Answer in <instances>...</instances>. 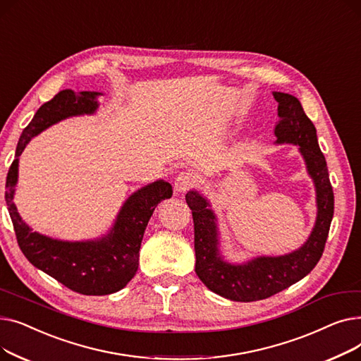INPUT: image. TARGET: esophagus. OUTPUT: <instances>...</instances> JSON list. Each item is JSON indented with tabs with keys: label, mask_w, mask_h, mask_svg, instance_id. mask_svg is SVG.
Returning <instances> with one entry per match:
<instances>
[{
	"label": "esophagus",
	"mask_w": 361,
	"mask_h": 361,
	"mask_svg": "<svg viewBox=\"0 0 361 361\" xmlns=\"http://www.w3.org/2000/svg\"><path fill=\"white\" fill-rule=\"evenodd\" d=\"M196 181H197V177L195 173H192V171H183L174 181V190L177 193H185L196 184Z\"/></svg>",
	"instance_id": "1"
}]
</instances>
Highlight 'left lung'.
Instances as JSON below:
<instances>
[{"label": "left lung", "instance_id": "left-lung-1", "mask_svg": "<svg viewBox=\"0 0 361 361\" xmlns=\"http://www.w3.org/2000/svg\"><path fill=\"white\" fill-rule=\"evenodd\" d=\"M278 102L279 121L275 126L276 145H295L305 159L316 192V221L306 243L282 256H257L243 263H231L221 253L218 219L211 202L197 190L185 195L193 214L196 274L215 294L233 301L268 298L313 271L322 257L334 216V192L316 128L300 101L290 93L272 92Z\"/></svg>", "mask_w": 361, "mask_h": 361}]
</instances>
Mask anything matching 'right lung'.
Returning a JSON list of instances; mask_svg holds the SVG:
<instances>
[{
    "instance_id": "1",
    "label": "right lung",
    "mask_w": 361,
    "mask_h": 361,
    "mask_svg": "<svg viewBox=\"0 0 361 361\" xmlns=\"http://www.w3.org/2000/svg\"><path fill=\"white\" fill-rule=\"evenodd\" d=\"M101 92L61 90L36 111L18 139L16 157L6 181V202L18 247L35 268L67 288L85 295H106L124 288L139 268V250L147 222L158 203L173 196V187L157 180L131 193L123 203L106 234L83 241L52 238L22 219L14 203L18 181V158L32 137L70 117L92 116L98 111Z\"/></svg>"
}]
</instances>
